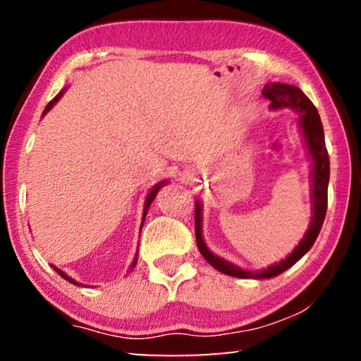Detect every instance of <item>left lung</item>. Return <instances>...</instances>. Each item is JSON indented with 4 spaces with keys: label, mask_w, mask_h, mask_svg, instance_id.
Instances as JSON below:
<instances>
[{
    "label": "left lung",
    "mask_w": 361,
    "mask_h": 361,
    "mask_svg": "<svg viewBox=\"0 0 361 361\" xmlns=\"http://www.w3.org/2000/svg\"><path fill=\"white\" fill-rule=\"evenodd\" d=\"M262 97L271 100V108H293L298 113H301V127L307 142L310 156L314 159V191H312V200H314V218L310 221L309 231L305 232L304 239L299 242V245L293 250L288 258L280 261L279 264H274L271 267L264 269V271L258 272H248L243 269L237 267L231 262L224 261L223 258L213 255L209 248L205 247L202 240V224H200V204L195 202V240H197V247L200 255L204 256L209 264H212L219 272L228 274L232 277L239 279H271L276 277L279 274L285 272L286 269L291 267L295 262H298L302 256L309 252L310 247L314 245L319 232L322 229V224L325 221L326 215V207H328V181H329V157L325 145V133H323V126L320 121L319 111L314 106V103L310 102L307 97L304 95L301 89L295 87V85L288 84H280L272 82L266 84L262 89Z\"/></svg>",
    "instance_id": "obj_1"
}]
</instances>
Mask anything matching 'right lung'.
Listing matches in <instances>:
<instances>
[{
  "label": "right lung",
  "mask_w": 361,
  "mask_h": 361,
  "mask_svg": "<svg viewBox=\"0 0 361 361\" xmlns=\"http://www.w3.org/2000/svg\"><path fill=\"white\" fill-rule=\"evenodd\" d=\"M60 95H62V94H60ZM60 95H57L56 97V99H54L52 102H49L47 103V106H46V109H44V113H47L49 111V109H51L52 108V105H54V103H56L59 99H60ZM164 185V181L162 183H159V185L157 186H154V188H152V191L149 192V195H148V199H146V202H145V212H143V218H142V228H143V223H145V218H146V213H148V209H149V205H151V202H152V200H154V197H156V194H157V191H159V189H161V186ZM137 259H138V252H137V255H135V259H133V262H132V267H135V264H137ZM54 269H56V272L59 274V276H62L65 280H68V282L70 283H73V285H79L78 282H75V280H73V279H70L68 276H66V274L65 272H62V271H60V269H57V267H54Z\"/></svg>",
  "instance_id": "obj_1"
}]
</instances>
